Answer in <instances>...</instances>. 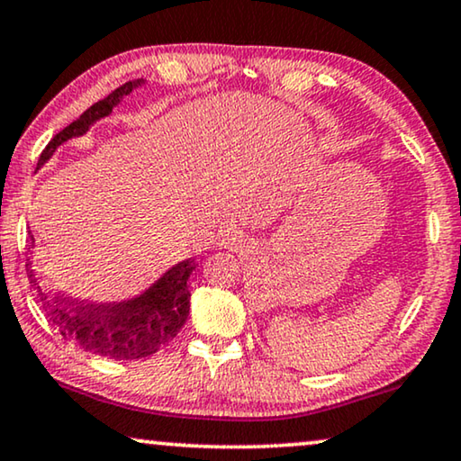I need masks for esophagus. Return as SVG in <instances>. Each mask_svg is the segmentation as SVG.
Listing matches in <instances>:
<instances>
[{"label":"esophagus","mask_w":461,"mask_h":461,"mask_svg":"<svg viewBox=\"0 0 461 461\" xmlns=\"http://www.w3.org/2000/svg\"><path fill=\"white\" fill-rule=\"evenodd\" d=\"M228 242H231V244H233V242H238V238H236V236H231V238H228Z\"/></svg>","instance_id":"1"}]
</instances>
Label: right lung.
<instances>
[{
  "label": "right lung",
  "mask_w": 461,
  "mask_h": 461,
  "mask_svg": "<svg viewBox=\"0 0 461 461\" xmlns=\"http://www.w3.org/2000/svg\"><path fill=\"white\" fill-rule=\"evenodd\" d=\"M141 79L127 81L116 87L106 98L89 106L79 119L64 127L54 140L45 146L39 157L37 168L51 158V154L64 141L79 138L87 133L95 121L113 113V108L125 95L141 86ZM31 249H33V236ZM196 269L194 258H185L171 269H167L150 288L144 293L119 303H79L73 298L51 293L43 286L41 277L33 269V263H27L31 286H35L37 298L41 303L43 313L50 317L54 328L67 340H73L86 351L100 355V357L116 361H133L154 355L167 347L184 326L190 315V290L187 280Z\"/></svg>",
  "instance_id": "obj_1"
}]
</instances>
